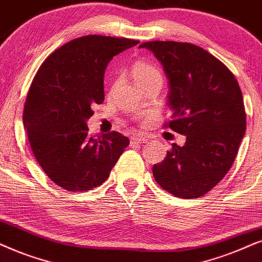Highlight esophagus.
<instances>
[{"label":"esophagus","mask_w":262,"mask_h":262,"mask_svg":"<svg viewBox=\"0 0 262 262\" xmlns=\"http://www.w3.org/2000/svg\"><path fill=\"white\" fill-rule=\"evenodd\" d=\"M145 142H147V138L142 137V135H133V137L130 138V144L132 145L145 144Z\"/></svg>","instance_id":"obj_1"}]
</instances>
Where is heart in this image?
Masks as SVG:
<instances>
[{"label": "heart", "mask_w": 262, "mask_h": 262, "mask_svg": "<svg viewBox=\"0 0 262 262\" xmlns=\"http://www.w3.org/2000/svg\"><path fill=\"white\" fill-rule=\"evenodd\" d=\"M132 76H133L135 83L141 89L152 83L162 84V81H163L162 72L157 66L142 60L135 61L132 65Z\"/></svg>", "instance_id": "b5f03b06"}]
</instances>
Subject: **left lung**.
I'll use <instances>...</instances> for the list:
<instances>
[{"label": "left lung", "instance_id": "obj_1", "mask_svg": "<svg viewBox=\"0 0 262 262\" xmlns=\"http://www.w3.org/2000/svg\"><path fill=\"white\" fill-rule=\"evenodd\" d=\"M154 53L169 79L170 121L163 124L186 137L171 145L152 168L155 180L180 198L208 193L231 169L246 133V108L232 72L205 49L186 42L151 41L139 46Z\"/></svg>", "mask_w": 262, "mask_h": 262}]
</instances>
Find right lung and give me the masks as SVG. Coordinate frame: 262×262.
I'll return each instance as SVG.
<instances>
[{
	"label": "right lung",
	"mask_w": 262,
	"mask_h": 262,
	"mask_svg": "<svg viewBox=\"0 0 262 262\" xmlns=\"http://www.w3.org/2000/svg\"><path fill=\"white\" fill-rule=\"evenodd\" d=\"M137 39L89 35L68 42L42 62L30 85L23 121L38 164L68 191L104 183L129 139L118 132L94 138L85 122L104 101V74L112 58Z\"/></svg>",
	"instance_id": "right-lung-1"
}]
</instances>
